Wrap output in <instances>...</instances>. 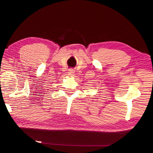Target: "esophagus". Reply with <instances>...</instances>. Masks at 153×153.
I'll return each mask as SVG.
<instances>
[{
  "mask_svg": "<svg viewBox=\"0 0 153 153\" xmlns=\"http://www.w3.org/2000/svg\"><path fill=\"white\" fill-rule=\"evenodd\" d=\"M68 73L70 76H74L75 74V71L73 69H70L69 70V71H68Z\"/></svg>",
  "mask_w": 153,
  "mask_h": 153,
  "instance_id": "1",
  "label": "esophagus"
}]
</instances>
